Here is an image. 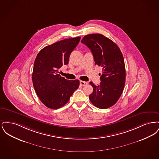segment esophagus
<instances>
[{
	"label": "esophagus",
	"mask_w": 159,
	"mask_h": 159,
	"mask_svg": "<svg viewBox=\"0 0 159 159\" xmlns=\"http://www.w3.org/2000/svg\"><path fill=\"white\" fill-rule=\"evenodd\" d=\"M80 85H82V86H86V85L88 84V82L80 80Z\"/></svg>",
	"instance_id": "esophagus-1"
}]
</instances>
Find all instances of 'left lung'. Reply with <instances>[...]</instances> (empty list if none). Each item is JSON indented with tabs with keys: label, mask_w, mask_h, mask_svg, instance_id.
Wrapping results in <instances>:
<instances>
[{
	"label": "left lung",
	"mask_w": 159,
	"mask_h": 159,
	"mask_svg": "<svg viewBox=\"0 0 159 159\" xmlns=\"http://www.w3.org/2000/svg\"><path fill=\"white\" fill-rule=\"evenodd\" d=\"M81 42L91 49L95 64L102 67L101 83L96 86L90 82L93 92L89 99L99 108H108L117 102L125 87L126 70L122 53L114 42L101 34L86 35Z\"/></svg>",
	"instance_id": "1"
}]
</instances>
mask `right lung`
Returning a JSON list of instances; mask_svg holds the SVG:
<instances>
[{"label":"right lung","mask_w":159,"mask_h":159,"mask_svg":"<svg viewBox=\"0 0 159 159\" xmlns=\"http://www.w3.org/2000/svg\"><path fill=\"white\" fill-rule=\"evenodd\" d=\"M80 37L64 39L45 46L38 54L34 63L32 81L41 102L51 109L66 104L79 88V80H69L58 74V70L68 64L70 53Z\"/></svg>","instance_id":"add662e5"}]
</instances>
